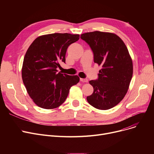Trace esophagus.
<instances>
[{"instance_id": "1", "label": "esophagus", "mask_w": 154, "mask_h": 154, "mask_svg": "<svg viewBox=\"0 0 154 154\" xmlns=\"http://www.w3.org/2000/svg\"><path fill=\"white\" fill-rule=\"evenodd\" d=\"M80 80L81 82H88V79H82V78H80Z\"/></svg>"}]
</instances>
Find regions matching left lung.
Instances as JSON below:
<instances>
[{
    "mask_svg": "<svg viewBox=\"0 0 154 154\" xmlns=\"http://www.w3.org/2000/svg\"><path fill=\"white\" fill-rule=\"evenodd\" d=\"M80 38L92 48L94 62L102 67L99 79L89 81L94 92L87 100L96 109H110L124 99L130 85L133 75L130 54L123 40L112 32H87Z\"/></svg>",
    "mask_w": 154,
    "mask_h": 154,
    "instance_id": "1",
    "label": "left lung"
}]
</instances>
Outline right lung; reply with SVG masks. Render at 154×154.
Listing matches in <instances>:
<instances>
[{"label":"right lung","instance_id":"1","mask_svg":"<svg viewBox=\"0 0 154 154\" xmlns=\"http://www.w3.org/2000/svg\"><path fill=\"white\" fill-rule=\"evenodd\" d=\"M79 34L54 33L37 37L24 57L22 78L34 102L45 109L57 108L67 99L72 86L79 83L77 75L57 72L60 62H66L68 47Z\"/></svg>","mask_w":154,"mask_h":154}]
</instances>
